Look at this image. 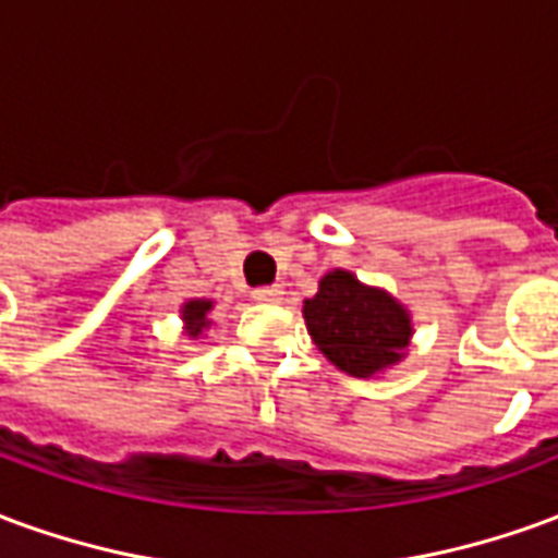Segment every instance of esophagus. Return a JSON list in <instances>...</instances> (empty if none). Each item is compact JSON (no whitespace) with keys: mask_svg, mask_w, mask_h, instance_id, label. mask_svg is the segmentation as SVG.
Here are the masks:
<instances>
[{"mask_svg":"<svg viewBox=\"0 0 558 558\" xmlns=\"http://www.w3.org/2000/svg\"><path fill=\"white\" fill-rule=\"evenodd\" d=\"M251 299L259 304H278L283 299V290L280 287H259V290L251 292Z\"/></svg>","mask_w":558,"mask_h":558,"instance_id":"esophagus-1","label":"esophagus"}]
</instances>
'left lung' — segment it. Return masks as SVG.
Returning a JSON list of instances; mask_svg holds the SVG:
<instances>
[{
	"label": "left lung",
	"instance_id": "obj_1",
	"mask_svg": "<svg viewBox=\"0 0 558 558\" xmlns=\"http://www.w3.org/2000/svg\"><path fill=\"white\" fill-rule=\"evenodd\" d=\"M302 314L316 350L355 379L398 367L415 335L407 304L383 287L362 283L347 268H331L319 278V290L304 299Z\"/></svg>",
	"mask_w": 558,
	"mask_h": 558
}]
</instances>
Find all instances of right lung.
I'll return each instance as SVG.
<instances>
[{
    "label": "right lung",
    "instance_id": "add662e5",
    "mask_svg": "<svg viewBox=\"0 0 558 558\" xmlns=\"http://www.w3.org/2000/svg\"><path fill=\"white\" fill-rule=\"evenodd\" d=\"M211 311H215V302H211V299H187V302L179 307V314H182L184 338L187 340L206 338V331L211 328V319H208Z\"/></svg>",
    "mask_w": 558,
    "mask_h": 558
}]
</instances>
